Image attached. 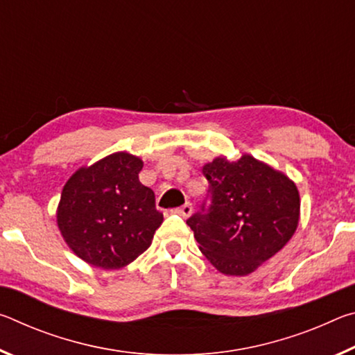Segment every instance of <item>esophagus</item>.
I'll return each instance as SVG.
<instances>
[{"label":"esophagus","mask_w":355,"mask_h":355,"mask_svg":"<svg viewBox=\"0 0 355 355\" xmlns=\"http://www.w3.org/2000/svg\"><path fill=\"white\" fill-rule=\"evenodd\" d=\"M175 211H177L180 216H183V218H188V216H191V213H192V205H191L189 202H186L184 205L177 208Z\"/></svg>","instance_id":"34e87169"}]
</instances>
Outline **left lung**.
Here are the masks:
<instances>
[{"label": "left lung", "instance_id": "1", "mask_svg": "<svg viewBox=\"0 0 355 355\" xmlns=\"http://www.w3.org/2000/svg\"><path fill=\"white\" fill-rule=\"evenodd\" d=\"M208 194L186 220L202 254L228 275H248L290 241L299 220V192L284 173L249 155L203 166Z\"/></svg>", "mask_w": 355, "mask_h": 355}]
</instances>
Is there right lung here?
Returning <instances> with one entry per match:
<instances>
[{
    "label": "right lung",
    "mask_w": 355,
    "mask_h": 355,
    "mask_svg": "<svg viewBox=\"0 0 355 355\" xmlns=\"http://www.w3.org/2000/svg\"><path fill=\"white\" fill-rule=\"evenodd\" d=\"M142 161L119 152L83 167L65 183L58 225L65 243L81 260L119 269L152 244L163 213L155 192L139 182Z\"/></svg>",
    "instance_id": "add662e5"
}]
</instances>
